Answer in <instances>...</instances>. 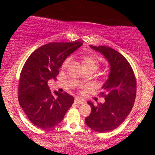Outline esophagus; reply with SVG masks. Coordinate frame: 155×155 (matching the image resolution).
<instances>
[{"label": "esophagus", "mask_w": 155, "mask_h": 155, "mask_svg": "<svg viewBox=\"0 0 155 155\" xmlns=\"http://www.w3.org/2000/svg\"><path fill=\"white\" fill-rule=\"evenodd\" d=\"M75 103L76 104L79 105V104H83L84 103V101L83 100H81V99L76 97V98H75Z\"/></svg>", "instance_id": "esophagus-1"}]
</instances>
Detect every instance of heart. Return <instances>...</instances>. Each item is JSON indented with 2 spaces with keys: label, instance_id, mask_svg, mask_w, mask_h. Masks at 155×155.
I'll return each mask as SVG.
<instances>
[{
  "label": "heart",
  "instance_id": "b5f03b06",
  "mask_svg": "<svg viewBox=\"0 0 155 155\" xmlns=\"http://www.w3.org/2000/svg\"><path fill=\"white\" fill-rule=\"evenodd\" d=\"M81 60H82L84 67H94L96 69L97 68V65H98V61H97V60L96 58H93V57L83 56L82 58H81ZM69 61H70L69 58L65 60L63 64V68L67 67Z\"/></svg>",
  "mask_w": 155,
  "mask_h": 155
}]
</instances>
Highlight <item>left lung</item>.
Here are the masks:
<instances>
[{
  "instance_id": "left-lung-1",
  "label": "left lung",
  "mask_w": 155,
  "mask_h": 155,
  "mask_svg": "<svg viewBox=\"0 0 155 155\" xmlns=\"http://www.w3.org/2000/svg\"><path fill=\"white\" fill-rule=\"evenodd\" d=\"M90 47L104 55L109 73L100 93L105 102L94 104L88 101L92 111L85 122L93 130L106 133L119 127L132 110L136 95V78L128 61L120 52L106 46Z\"/></svg>"
}]
</instances>
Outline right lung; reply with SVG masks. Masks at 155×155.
Masks as SVG:
<instances>
[{
    "mask_svg": "<svg viewBox=\"0 0 155 155\" xmlns=\"http://www.w3.org/2000/svg\"><path fill=\"white\" fill-rule=\"evenodd\" d=\"M83 45L82 42H51L30 55L20 74L18 100L34 125L49 129L63 120L74 98L67 92L49 90V80L56 81L59 69L66 58Z\"/></svg>",
    "mask_w": 155,
    "mask_h": 155,
    "instance_id": "right-lung-1",
    "label": "right lung"
}]
</instances>
